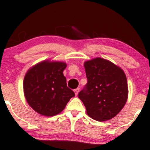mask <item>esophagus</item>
<instances>
[{
    "instance_id": "esophagus-1",
    "label": "esophagus",
    "mask_w": 150,
    "mask_h": 150,
    "mask_svg": "<svg viewBox=\"0 0 150 150\" xmlns=\"http://www.w3.org/2000/svg\"><path fill=\"white\" fill-rule=\"evenodd\" d=\"M79 91H80V88H77V89H75V90H74V92H75V95H76V96L77 95V94H78Z\"/></svg>"
}]
</instances>
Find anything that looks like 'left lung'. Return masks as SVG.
I'll return each mask as SVG.
<instances>
[{"label":"left lung","mask_w":150,"mask_h":150,"mask_svg":"<svg viewBox=\"0 0 150 150\" xmlns=\"http://www.w3.org/2000/svg\"><path fill=\"white\" fill-rule=\"evenodd\" d=\"M84 67L87 83L79 92V99L93 119H111L121 111L128 99L124 71L112 62L99 57L85 61Z\"/></svg>","instance_id":"8db88e82"}]
</instances>
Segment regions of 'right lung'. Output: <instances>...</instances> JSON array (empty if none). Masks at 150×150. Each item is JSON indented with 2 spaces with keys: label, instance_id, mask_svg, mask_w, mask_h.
<instances>
[{
  "label": "right lung",
  "instance_id": "obj_1",
  "mask_svg": "<svg viewBox=\"0 0 150 150\" xmlns=\"http://www.w3.org/2000/svg\"><path fill=\"white\" fill-rule=\"evenodd\" d=\"M65 62L45 60L30 68L23 81L26 101L36 112L53 116L63 111L73 91L67 87Z\"/></svg>",
  "mask_w": 150,
  "mask_h": 150
}]
</instances>
